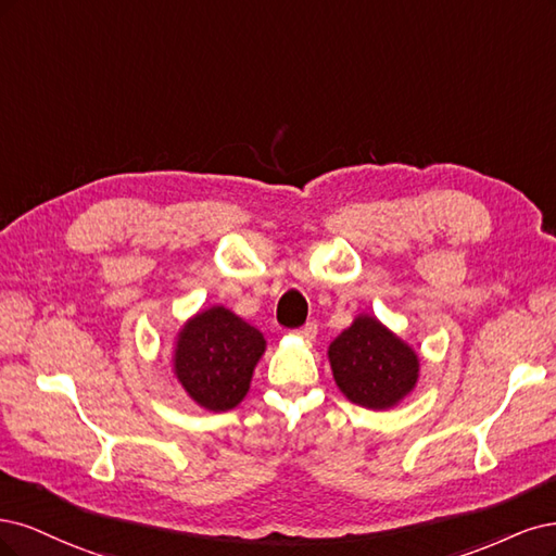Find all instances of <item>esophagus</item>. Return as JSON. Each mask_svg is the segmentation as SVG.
Segmentation results:
<instances>
[{
    "label": "esophagus",
    "instance_id": "esophagus-1",
    "mask_svg": "<svg viewBox=\"0 0 556 556\" xmlns=\"http://www.w3.org/2000/svg\"><path fill=\"white\" fill-rule=\"evenodd\" d=\"M316 332H318V326L314 324V320H309V324H304V326L298 330V334L304 337V339H314Z\"/></svg>",
    "mask_w": 556,
    "mask_h": 556
}]
</instances>
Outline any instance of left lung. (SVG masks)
<instances>
[{
    "label": "left lung",
    "mask_w": 556,
    "mask_h": 556,
    "mask_svg": "<svg viewBox=\"0 0 556 556\" xmlns=\"http://www.w3.org/2000/svg\"><path fill=\"white\" fill-rule=\"evenodd\" d=\"M344 395L371 410L402 402L418 381V355L371 316H357L328 349Z\"/></svg>",
    "instance_id": "obj_1"
}]
</instances>
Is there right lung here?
Masks as SVG:
<instances>
[{
    "label": "right lung",
    "mask_w": 556,
    "mask_h": 556,
    "mask_svg": "<svg viewBox=\"0 0 556 556\" xmlns=\"http://www.w3.org/2000/svg\"><path fill=\"white\" fill-rule=\"evenodd\" d=\"M265 339L226 307L195 314L177 337L173 367L187 395L207 410H228L247 395Z\"/></svg>",
    "instance_id": "1"
}]
</instances>
